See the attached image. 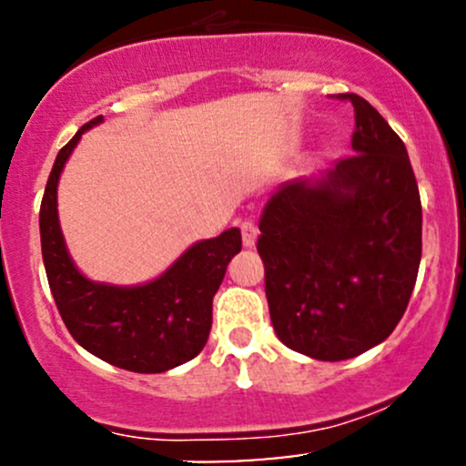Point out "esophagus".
<instances>
[{
  "label": "esophagus",
  "instance_id": "esophagus-1",
  "mask_svg": "<svg viewBox=\"0 0 466 466\" xmlns=\"http://www.w3.org/2000/svg\"><path fill=\"white\" fill-rule=\"evenodd\" d=\"M240 237H243L245 248H254L256 238H258V228L251 221H243L240 223Z\"/></svg>",
  "mask_w": 466,
  "mask_h": 466
}]
</instances>
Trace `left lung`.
<instances>
[{"label":"left lung","instance_id":"left-lung-1","mask_svg":"<svg viewBox=\"0 0 466 466\" xmlns=\"http://www.w3.org/2000/svg\"><path fill=\"white\" fill-rule=\"evenodd\" d=\"M350 157L267 201L256 249L278 339L341 361L397 329L419 276L422 210L405 144L357 94Z\"/></svg>","mask_w":466,"mask_h":466}]
</instances>
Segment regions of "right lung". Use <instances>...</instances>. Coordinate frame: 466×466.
I'll return each instance as SVG.
<instances>
[{"label": "right lung", "instance_id": "obj_1", "mask_svg": "<svg viewBox=\"0 0 466 466\" xmlns=\"http://www.w3.org/2000/svg\"><path fill=\"white\" fill-rule=\"evenodd\" d=\"M103 122L94 117L56 155L39 212L47 282L63 322L92 355L131 372H166L197 357L212 326V298L228 263L240 251V229L199 240L147 285L116 287L85 278L69 258L56 212V186L80 136Z\"/></svg>", "mask_w": 466, "mask_h": 466}]
</instances>
